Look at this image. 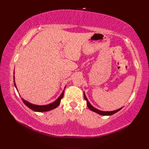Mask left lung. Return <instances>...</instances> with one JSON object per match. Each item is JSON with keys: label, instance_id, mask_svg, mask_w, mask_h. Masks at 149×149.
Instances as JSON below:
<instances>
[{"label": "left lung", "instance_id": "8db88e82", "mask_svg": "<svg viewBox=\"0 0 149 149\" xmlns=\"http://www.w3.org/2000/svg\"><path fill=\"white\" fill-rule=\"evenodd\" d=\"M84 99L86 100V104H87V106L88 107V108H89L90 110L92 111H94V112H95L98 114H99V115H105V116L112 115H113V114L116 113V112L119 111L123 107H121V108L118 109H116L115 111H100V110H99V109H97L96 108H95V107L92 105H91V104L89 102V101H88L84 92Z\"/></svg>", "mask_w": 149, "mask_h": 149}]
</instances>
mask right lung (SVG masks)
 <instances>
[{"instance_id":"add662e5","label":"right lung","mask_w":149,"mask_h":149,"mask_svg":"<svg viewBox=\"0 0 149 149\" xmlns=\"http://www.w3.org/2000/svg\"><path fill=\"white\" fill-rule=\"evenodd\" d=\"M14 74H15V71H14ZM14 84H15V88H17V86H16V84L15 82V75H14ZM65 88H66V86L65 87ZM17 91H18V90H17ZM64 91H65V90H63L62 93L60 95V96L54 101V102H53L49 104H47V105H43V106L36 105V104H31V103L29 102L28 101L24 100V99H22V100L24 102V103L26 104V105L28 107H29V108L34 111H37V112L49 111L55 109L56 107H57L59 105L60 102H61V100L63 99V95H64Z\"/></svg>"}]
</instances>
